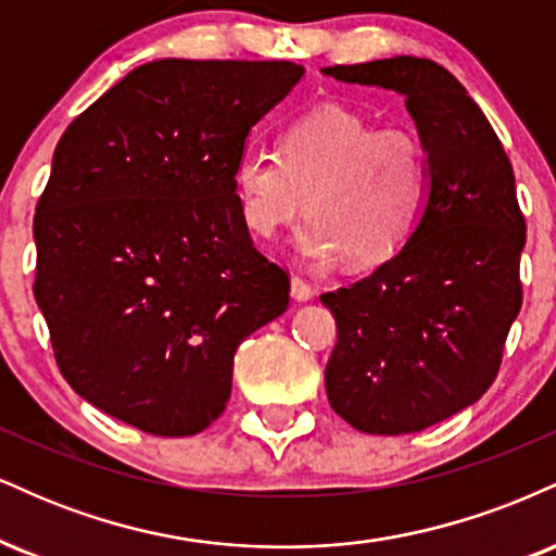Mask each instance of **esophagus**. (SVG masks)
<instances>
[{
  "label": "esophagus",
  "mask_w": 556,
  "mask_h": 556,
  "mask_svg": "<svg viewBox=\"0 0 556 556\" xmlns=\"http://www.w3.org/2000/svg\"><path fill=\"white\" fill-rule=\"evenodd\" d=\"M290 295H292V300H295V303H305V300L314 298V287L305 282V279L292 277L290 279Z\"/></svg>",
  "instance_id": "esophagus-1"
}]
</instances>
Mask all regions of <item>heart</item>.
Segmentation results:
<instances>
[{
    "label": "heart",
    "instance_id": "obj_1",
    "mask_svg": "<svg viewBox=\"0 0 556 556\" xmlns=\"http://www.w3.org/2000/svg\"><path fill=\"white\" fill-rule=\"evenodd\" d=\"M235 190L248 229L274 238L305 212L292 240L303 264L355 269L384 264L416 227L429 167L405 130H376L340 104L305 112L285 130L282 154L248 146L235 162Z\"/></svg>",
    "mask_w": 556,
    "mask_h": 556
}]
</instances>
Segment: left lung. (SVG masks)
Listing matches in <instances>:
<instances>
[{"label":"left lung","instance_id":"left-lung-1","mask_svg":"<svg viewBox=\"0 0 556 556\" xmlns=\"http://www.w3.org/2000/svg\"><path fill=\"white\" fill-rule=\"evenodd\" d=\"M321 73L400 93L429 167L405 245L321 295L337 318L327 397L363 433L429 429L481 400L520 314L526 219L513 164L481 106L437 62L394 56Z\"/></svg>","mask_w":556,"mask_h":556}]
</instances>
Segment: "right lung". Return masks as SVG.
<instances>
[{"mask_svg": "<svg viewBox=\"0 0 556 556\" xmlns=\"http://www.w3.org/2000/svg\"><path fill=\"white\" fill-rule=\"evenodd\" d=\"M303 75L156 60L56 143L34 295L62 376L106 416L154 437L203 431L232 392L235 350L287 311L290 279L253 248L235 162Z\"/></svg>", "mask_w": 556, "mask_h": 556, "instance_id": "1", "label": "right lung"}]
</instances>
